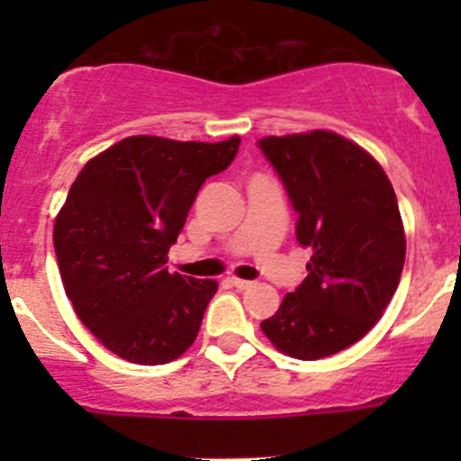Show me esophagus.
I'll return each mask as SVG.
<instances>
[{
  "label": "esophagus",
  "mask_w": 461,
  "mask_h": 461,
  "mask_svg": "<svg viewBox=\"0 0 461 461\" xmlns=\"http://www.w3.org/2000/svg\"><path fill=\"white\" fill-rule=\"evenodd\" d=\"M230 283L236 287V290H248V287H252V281H245V278L231 276Z\"/></svg>",
  "instance_id": "1"
}]
</instances>
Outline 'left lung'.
Wrapping results in <instances>:
<instances>
[{"label": "left lung", "instance_id": "obj_1", "mask_svg": "<svg viewBox=\"0 0 461 461\" xmlns=\"http://www.w3.org/2000/svg\"><path fill=\"white\" fill-rule=\"evenodd\" d=\"M294 207L308 276L260 330L281 352L314 361L373 330L406 258L394 189L379 162L332 131L258 140Z\"/></svg>", "mask_w": 461, "mask_h": 461}]
</instances>
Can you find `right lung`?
Segmentation results:
<instances>
[{
	"label": "right lung",
	"mask_w": 461,
	"mask_h": 461,
	"mask_svg": "<svg viewBox=\"0 0 461 461\" xmlns=\"http://www.w3.org/2000/svg\"><path fill=\"white\" fill-rule=\"evenodd\" d=\"M240 138H124L77 174L53 230L76 314L102 346L140 366L178 359L201 330L216 281L169 274L167 254L198 189L231 165Z\"/></svg>",
	"instance_id": "right-lung-1"
}]
</instances>
